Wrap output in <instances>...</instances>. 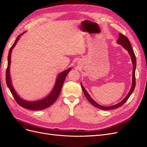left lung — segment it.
I'll return each mask as SVG.
<instances>
[{"mask_svg":"<svg viewBox=\"0 0 147 147\" xmlns=\"http://www.w3.org/2000/svg\"><path fill=\"white\" fill-rule=\"evenodd\" d=\"M119 37L118 38V40L117 41V43L118 44L121 45L125 50H127L129 54L130 57H131V61H132V63H133V78H132V86L131 87V89H130L129 91L128 92V93L127 94V95L126 96V97L121 102L118 103L117 104L114 105L112 106H110V107H104L99 105V104H97L96 102H95L93 99L91 98V96L89 95V94L87 93V91H86V90L84 88V87L83 86L82 83L80 84L81 86H82V88L83 90L85 96V97H86V99H88V100L91 103V104L93 105V106H94L95 107L99 108V109L101 110H112V109H115V108H118L119 107H121L122 105L124 104V103L125 102L129 97V96H131V94H132V93L133 92L135 86H136V78H135V71H136V56L134 53L133 50V48L131 47V45L130 43L129 40H128V38L125 36L124 35L122 34L121 33H119Z\"/></svg>","mask_w":147,"mask_h":147,"instance_id":"1","label":"left lung"}]
</instances>
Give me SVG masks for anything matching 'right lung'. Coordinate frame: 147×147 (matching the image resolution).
Returning a JSON list of instances; mask_svg holds the SVG:
<instances>
[{"mask_svg":"<svg viewBox=\"0 0 147 147\" xmlns=\"http://www.w3.org/2000/svg\"><path fill=\"white\" fill-rule=\"evenodd\" d=\"M24 33H22L21 34L19 35L18 37L16 38V39L13 43L12 47H11L10 50L9 51L8 56V66L6 72V82L8 88L9 89L11 93L13 94L14 99L16 101L18 102V104L22 107L24 108H26V109H29L31 110H42L43 109L51 106L53 103L56 100L57 97H59L60 93H61V89L62 88L63 84L64 83V81L66 76L68 73L70 71L71 68H69L66 70L63 71L59 73L56 78V83L54 85V87L52 90V91L50 92V93L47 96H46L44 98L36 101H28L23 99L17 94L15 90L14 89L12 82H11V78L10 76V65H11V52L13 49L16 46V43H18V40H19L20 37L21 36H22Z\"/></svg>","mask_w":147,"mask_h":147,"instance_id":"right-lung-1","label":"right lung"}]
</instances>
